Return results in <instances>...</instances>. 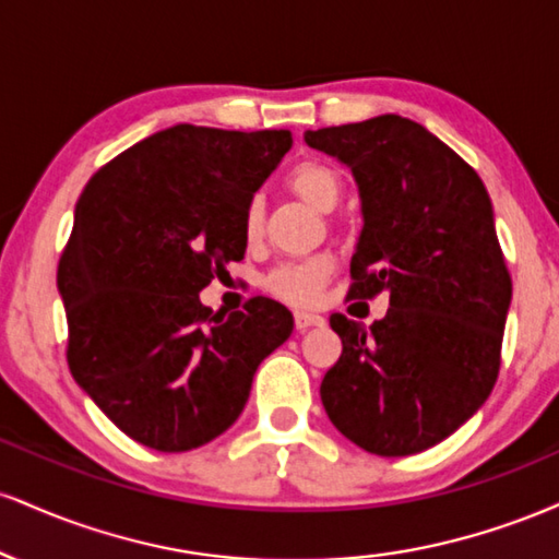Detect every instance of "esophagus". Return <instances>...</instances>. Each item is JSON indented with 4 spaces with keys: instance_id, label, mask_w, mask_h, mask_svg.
Masks as SVG:
<instances>
[{
    "instance_id": "esophagus-1",
    "label": "esophagus",
    "mask_w": 559,
    "mask_h": 559,
    "mask_svg": "<svg viewBox=\"0 0 559 559\" xmlns=\"http://www.w3.org/2000/svg\"><path fill=\"white\" fill-rule=\"evenodd\" d=\"M323 323L325 318L318 316V312H305V310L294 312V325H297V331H307L312 329V325H323Z\"/></svg>"
}]
</instances>
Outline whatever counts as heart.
Here are the masks:
<instances>
[{
	"label": "heart",
	"instance_id": "b5f03b06",
	"mask_svg": "<svg viewBox=\"0 0 559 559\" xmlns=\"http://www.w3.org/2000/svg\"><path fill=\"white\" fill-rule=\"evenodd\" d=\"M286 183L294 194L305 199L318 213H331L338 204V199H342L344 189L342 176L323 159H305V163L294 165L292 173L286 176ZM262 215H265L262 199L252 197L241 215V234L249 247L262 239ZM331 275L333 260L325 258V254H318V258L292 260L275 265L265 275V288L273 297L292 301V305H310V301H316L323 294Z\"/></svg>",
	"mask_w": 559,
	"mask_h": 559
}]
</instances>
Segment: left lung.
Instances as JSON below:
<instances>
[{"label":"left lung","instance_id":"1","mask_svg":"<svg viewBox=\"0 0 559 559\" xmlns=\"http://www.w3.org/2000/svg\"><path fill=\"white\" fill-rule=\"evenodd\" d=\"M349 165L365 226L352 299L389 294L365 329L342 312V357L320 383L333 426L381 457H407L452 436L489 400L502 362L512 278L478 173L400 115L307 131Z\"/></svg>","mask_w":559,"mask_h":559}]
</instances>
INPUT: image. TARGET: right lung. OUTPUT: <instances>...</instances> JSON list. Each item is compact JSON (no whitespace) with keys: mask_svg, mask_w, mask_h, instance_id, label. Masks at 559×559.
Returning <instances> with one entry per match:
<instances>
[{"mask_svg":"<svg viewBox=\"0 0 559 559\" xmlns=\"http://www.w3.org/2000/svg\"><path fill=\"white\" fill-rule=\"evenodd\" d=\"M288 146V131L181 123L83 186L57 267L68 365L139 444L189 452L228 431L258 365L292 336V312L267 297L230 316L199 301L243 258V207Z\"/></svg>","mask_w":559,"mask_h":559,"instance_id":"obj_1","label":"right lung"}]
</instances>
